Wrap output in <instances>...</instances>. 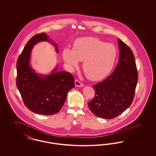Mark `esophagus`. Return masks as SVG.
I'll list each match as a JSON object with an SVG mask.
<instances>
[{
	"label": "esophagus",
	"instance_id": "34e87169",
	"mask_svg": "<svg viewBox=\"0 0 156 156\" xmlns=\"http://www.w3.org/2000/svg\"><path fill=\"white\" fill-rule=\"evenodd\" d=\"M75 86L77 87H82L83 86V84L77 80H76L75 81Z\"/></svg>",
	"mask_w": 156,
	"mask_h": 156
}]
</instances>
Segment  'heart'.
Masks as SVG:
<instances>
[{"mask_svg":"<svg viewBox=\"0 0 156 156\" xmlns=\"http://www.w3.org/2000/svg\"><path fill=\"white\" fill-rule=\"evenodd\" d=\"M117 57L118 50L114 45L96 37L78 38L73 49L66 48L62 51L63 59L71 69L77 68L80 61H83V70L92 81L101 80L109 74Z\"/></svg>","mask_w":156,"mask_h":156,"instance_id":"b5f03b06","label":"heart"}]
</instances>
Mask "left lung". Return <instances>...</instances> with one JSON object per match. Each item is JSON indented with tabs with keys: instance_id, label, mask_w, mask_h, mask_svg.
Listing matches in <instances>:
<instances>
[{
	"instance_id": "1",
	"label": "left lung",
	"mask_w": 156,
	"mask_h": 156,
	"mask_svg": "<svg viewBox=\"0 0 156 156\" xmlns=\"http://www.w3.org/2000/svg\"><path fill=\"white\" fill-rule=\"evenodd\" d=\"M118 42V64L107 78L93 86L95 95L88 103L91 112L104 119L114 118L130 106L138 80L133 53L121 40Z\"/></svg>"
}]
</instances>
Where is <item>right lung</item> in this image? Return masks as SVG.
Segmentation results:
<instances>
[{
	"instance_id": "add662e5",
	"label": "right lung",
	"mask_w": 156,
	"mask_h": 156,
	"mask_svg": "<svg viewBox=\"0 0 156 156\" xmlns=\"http://www.w3.org/2000/svg\"><path fill=\"white\" fill-rule=\"evenodd\" d=\"M44 41L52 44L56 52H58L57 45L45 33L32 37L17 59L16 85L29 110L37 114L51 115L60 111L67 93L74 88L75 81L73 75L64 71H58L57 66L47 75L38 74L31 66L33 46Z\"/></svg>"
}]
</instances>
